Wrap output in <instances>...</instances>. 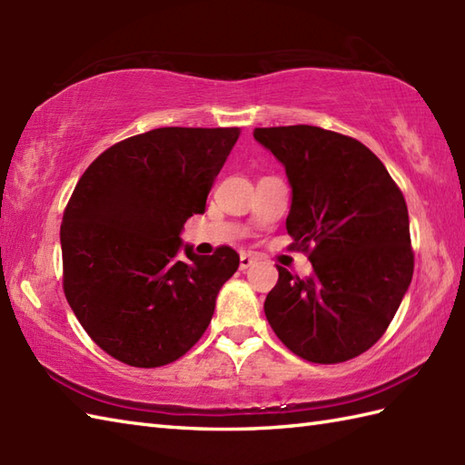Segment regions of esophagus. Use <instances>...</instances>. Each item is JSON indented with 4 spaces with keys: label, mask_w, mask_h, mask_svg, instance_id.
Instances as JSON below:
<instances>
[{
    "label": "esophagus",
    "mask_w": 465,
    "mask_h": 465,
    "mask_svg": "<svg viewBox=\"0 0 465 465\" xmlns=\"http://www.w3.org/2000/svg\"><path fill=\"white\" fill-rule=\"evenodd\" d=\"M253 263H255V258H253L252 253H242V255H240V270H242V272L250 270Z\"/></svg>",
    "instance_id": "34e87169"
}]
</instances>
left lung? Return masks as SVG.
Wrapping results in <instances>:
<instances>
[{
	"label": "left lung",
	"instance_id": "left-lung-1",
	"mask_svg": "<svg viewBox=\"0 0 465 465\" xmlns=\"http://www.w3.org/2000/svg\"><path fill=\"white\" fill-rule=\"evenodd\" d=\"M253 137L285 167V227L313 265L305 280L278 265L265 318L300 358L348 361L381 338L411 283L406 200L378 155L353 137L315 125L255 127Z\"/></svg>",
	"mask_w": 465,
	"mask_h": 465
}]
</instances>
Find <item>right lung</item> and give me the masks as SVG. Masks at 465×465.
Listing matches in <instances>:
<instances>
[{
    "mask_svg": "<svg viewBox=\"0 0 465 465\" xmlns=\"http://www.w3.org/2000/svg\"><path fill=\"white\" fill-rule=\"evenodd\" d=\"M238 137L240 127H157L112 145L77 182L59 233L64 292L112 358L160 368L210 325L240 255L227 245L197 255L180 233L205 212Z\"/></svg>",
    "mask_w": 465,
    "mask_h": 465,
    "instance_id": "1",
    "label": "right lung"
}]
</instances>
